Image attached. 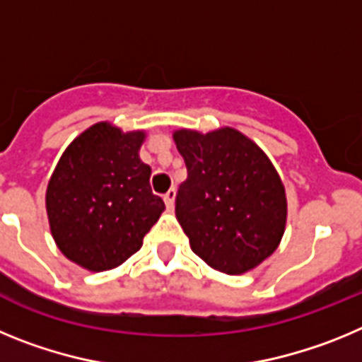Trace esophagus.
Returning a JSON list of instances; mask_svg holds the SVG:
<instances>
[{
    "label": "esophagus",
    "mask_w": 362,
    "mask_h": 362,
    "mask_svg": "<svg viewBox=\"0 0 362 362\" xmlns=\"http://www.w3.org/2000/svg\"><path fill=\"white\" fill-rule=\"evenodd\" d=\"M174 199H175V188H170V190L166 192L165 196H163V201H165L166 209H172V206H174Z\"/></svg>",
    "instance_id": "34e87169"
}]
</instances>
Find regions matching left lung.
Returning <instances> with one entry per match:
<instances>
[{
	"mask_svg": "<svg viewBox=\"0 0 362 362\" xmlns=\"http://www.w3.org/2000/svg\"><path fill=\"white\" fill-rule=\"evenodd\" d=\"M174 141L188 172L175 216L194 254L225 274L263 263L286 223L284 187L270 159L233 129L177 130Z\"/></svg>",
	"mask_w": 362,
	"mask_h": 362,
	"instance_id": "left-lung-1",
	"label": "left lung"
}]
</instances>
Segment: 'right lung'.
<instances>
[{"mask_svg": "<svg viewBox=\"0 0 362 362\" xmlns=\"http://www.w3.org/2000/svg\"><path fill=\"white\" fill-rule=\"evenodd\" d=\"M143 132L98 123L76 137L47 188V214L59 250L83 268L119 267L143 245L165 203L139 159Z\"/></svg>", "mask_w": 362, "mask_h": 362, "instance_id": "right-lung-1", "label": "right lung"}]
</instances>
